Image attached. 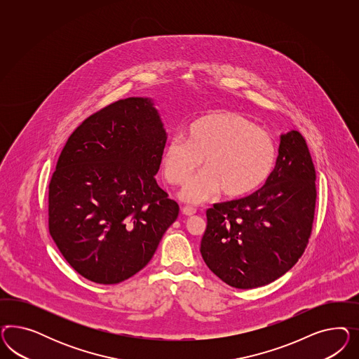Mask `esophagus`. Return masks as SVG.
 Here are the masks:
<instances>
[{
	"instance_id": "1",
	"label": "esophagus",
	"mask_w": 359,
	"mask_h": 359,
	"mask_svg": "<svg viewBox=\"0 0 359 359\" xmlns=\"http://www.w3.org/2000/svg\"><path fill=\"white\" fill-rule=\"evenodd\" d=\"M182 212H183L184 216H188V217H192L196 215V209L192 207H184L182 209Z\"/></svg>"
}]
</instances>
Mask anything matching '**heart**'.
<instances>
[{"instance_id": "1", "label": "heart", "mask_w": 359, "mask_h": 359, "mask_svg": "<svg viewBox=\"0 0 359 359\" xmlns=\"http://www.w3.org/2000/svg\"><path fill=\"white\" fill-rule=\"evenodd\" d=\"M205 170L185 184L180 197L200 204L222 192L239 198L255 191L269 177L275 162L271 137L236 113L212 114L195 121L188 141L174 137L165 144L162 172L170 185H183L200 167Z\"/></svg>"}]
</instances>
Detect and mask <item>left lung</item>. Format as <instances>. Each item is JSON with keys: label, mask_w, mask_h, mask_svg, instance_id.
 I'll return each instance as SVG.
<instances>
[{"label": "left lung", "mask_w": 359, "mask_h": 359, "mask_svg": "<svg viewBox=\"0 0 359 359\" xmlns=\"http://www.w3.org/2000/svg\"><path fill=\"white\" fill-rule=\"evenodd\" d=\"M316 171L304 137H280L275 168L251 195L207 210L201 255L210 271L234 288L276 280L303 255L316 208Z\"/></svg>", "instance_id": "8db88e82"}]
</instances>
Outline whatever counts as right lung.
I'll list each match as a JSON object with an SVG mask.
<instances>
[{
	"instance_id": "1",
	"label": "right lung",
	"mask_w": 359,
	"mask_h": 359,
	"mask_svg": "<svg viewBox=\"0 0 359 359\" xmlns=\"http://www.w3.org/2000/svg\"><path fill=\"white\" fill-rule=\"evenodd\" d=\"M167 134L151 100L100 109L71 134L48 185V230L71 267L117 284L151 261L179 215L155 180Z\"/></svg>"
}]
</instances>
